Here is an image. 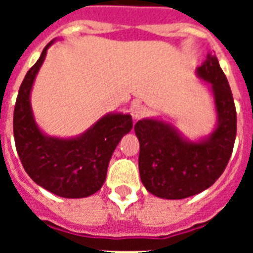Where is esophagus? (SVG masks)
<instances>
[{
    "instance_id": "34e87169",
    "label": "esophagus",
    "mask_w": 253,
    "mask_h": 253,
    "mask_svg": "<svg viewBox=\"0 0 253 253\" xmlns=\"http://www.w3.org/2000/svg\"><path fill=\"white\" fill-rule=\"evenodd\" d=\"M147 113H148V109L142 103H135L131 106V115L134 119L143 118V117H146Z\"/></svg>"
}]
</instances>
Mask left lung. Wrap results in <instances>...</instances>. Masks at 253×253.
<instances>
[{
  "label": "left lung",
  "mask_w": 253,
  "mask_h": 253,
  "mask_svg": "<svg viewBox=\"0 0 253 253\" xmlns=\"http://www.w3.org/2000/svg\"><path fill=\"white\" fill-rule=\"evenodd\" d=\"M197 75L211 84L218 115L215 130L208 138L190 142L172 125L158 119L135 125L140 180L148 192L166 200H182L210 188L227 167L235 143V103L215 55L209 53Z\"/></svg>",
  "instance_id": "obj_1"
}]
</instances>
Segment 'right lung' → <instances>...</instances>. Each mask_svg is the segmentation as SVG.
Wrapping results in <instances>:
<instances>
[{
    "label": "right lung",
    "instance_id": "1",
    "mask_svg": "<svg viewBox=\"0 0 253 253\" xmlns=\"http://www.w3.org/2000/svg\"><path fill=\"white\" fill-rule=\"evenodd\" d=\"M52 43L45 45L22 81L14 107V140L22 166L39 186L64 198H84L103 185L111 155L123 135L132 128V118L130 114L110 113L76 138L43 134L34 119L30 94Z\"/></svg>",
    "mask_w": 253,
    "mask_h": 253
}]
</instances>
